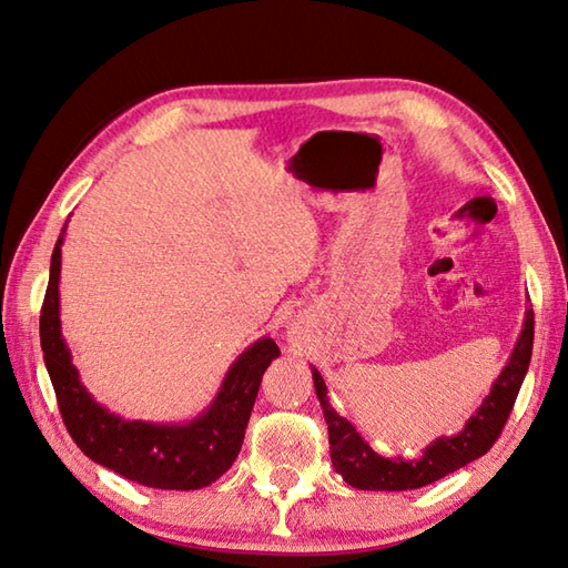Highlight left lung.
<instances>
[{"instance_id": "obj_1", "label": "left lung", "mask_w": 568, "mask_h": 568, "mask_svg": "<svg viewBox=\"0 0 568 568\" xmlns=\"http://www.w3.org/2000/svg\"><path fill=\"white\" fill-rule=\"evenodd\" d=\"M535 339V315L532 308L525 313V323L516 349L504 366L501 376L494 381L491 393L484 397L479 409L467 419L465 428L455 436H440L417 458H383L373 450L366 440L358 436L356 428L339 417L335 407L329 405L327 385L317 368H313L315 395L321 399L323 414L329 434V458L335 465V473L356 489L368 491H407L426 487L440 477H446L455 469L465 467L481 458L496 438L501 436L508 414L514 409L518 390L523 385L525 373L530 366Z\"/></svg>"}]
</instances>
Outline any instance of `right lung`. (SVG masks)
Wrapping results in <instances>:
<instances>
[{
    "mask_svg": "<svg viewBox=\"0 0 568 568\" xmlns=\"http://www.w3.org/2000/svg\"><path fill=\"white\" fill-rule=\"evenodd\" d=\"M64 229L54 243L50 282L40 308V347L50 373L62 422L87 458L124 479L154 489L190 491L210 487L239 458L247 419L272 358L280 356L274 339L251 344L197 419L187 424L128 422L95 403L81 385L60 329V267Z\"/></svg>",
    "mask_w": 568,
    "mask_h": 568,
    "instance_id": "add662e5",
    "label": "right lung"
}]
</instances>
